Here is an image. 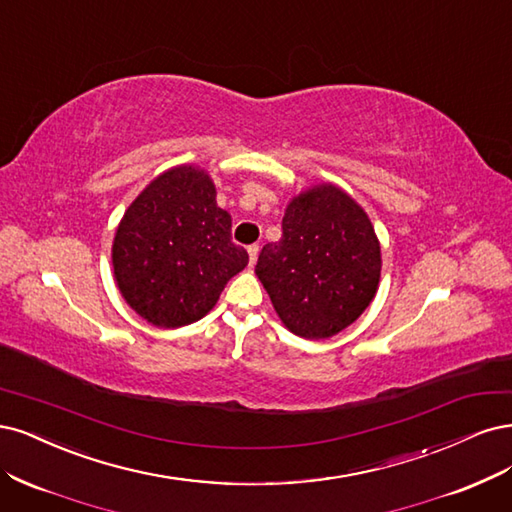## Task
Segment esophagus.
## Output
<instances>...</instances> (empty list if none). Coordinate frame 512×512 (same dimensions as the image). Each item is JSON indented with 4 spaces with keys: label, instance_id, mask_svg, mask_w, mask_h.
<instances>
[{
    "label": "esophagus",
    "instance_id": "obj_1",
    "mask_svg": "<svg viewBox=\"0 0 512 512\" xmlns=\"http://www.w3.org/2000/svg\"><path fill=\"white\" fill-rule=\"evenodd\" d=\"M246 251H249V261H251V266H255L257 255H259V246H257V244H251L249 249H246Z\"/></svg>",
    "mask_w": 512,
    "mask_h": 512
}]
</instances>
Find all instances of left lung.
I'll use <instances>...</instances> for the list:
<instances>
[{
	"instance_id": "left-lung-1",
	"label": "left lung",
	"mask_w": 512,
	"mask_h": 512,
	"mask_svg": "<svg viewBox=\"0 0 512 512\" xmlns=\"http://www.w3.org/2000/svg\"><path fill=\"white\" fill-rule=\"evenodd\" d=\"M255 274L289 332L332 338L374 300L381 244L349 193L317 185L289 202L283 238L263 246Z\"/></svg>"
}]
</instances>
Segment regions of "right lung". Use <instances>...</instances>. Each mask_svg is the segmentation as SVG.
Instances as JSON below:
<instances>
[{
    "mask_svg": "<svg viewBox=\"0 0 512 512\" xmlns=\"http://www.w3.org/2000/svg\"><path fill=\"white\" fill-rule=\"evenodd\" d=\"M249 263L232 242V217L212 178L195 166L159 174L125 210L112 242L114 280L125 302L157 327L200 321L227 280Z\"/></svg>",
    "mask_w": 512,
    "mask_h": 512,
    "instance_id": "obj_1",
    "label": "right lung"
}]
</instances>
